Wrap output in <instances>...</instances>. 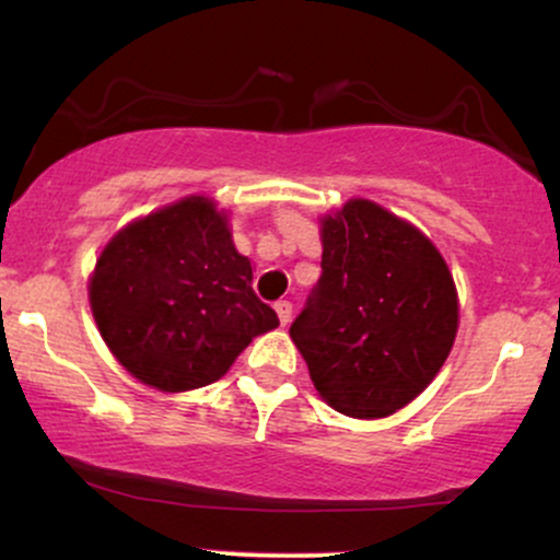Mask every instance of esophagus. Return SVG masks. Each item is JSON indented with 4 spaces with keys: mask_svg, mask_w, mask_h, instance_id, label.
Returning a JSON list of instances; mask_svg holds the SVG:
<instances>
[{
    "mask_svg": "<svg viewBox=\"0 0 560 560\" xmlns=\"http://www.w3.org/2000/svg\"><path fill=\"white\" fill-rule=\"evenodd\" d=\"M273 307H276V316H279V320H281V326H287L289 318H292V302L279 300Z\"/></svg>",
    "mask_w": 560,
    "mask_h": 560,
    "instance_id": "34e87169",
    "label": "esophagus"
}]
</instances>
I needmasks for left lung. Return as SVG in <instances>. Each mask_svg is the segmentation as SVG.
<instances>
[{"mask_svg":"<svg viewBox=\"0 0 560 560\" xmlns=\"http://www.w3.org/2000/svg\"><path fill=\"white\" fill-rule=\"evenodd\" d=\"M320 279L294 324L318 395L352 419L419 397L447 361L458 292L419 229L369 199L320 221Z\"/></svg>","mask_w":560,"mask_h":560,"instance_id":"8db88e82","label":"left lung"}]
</instances>
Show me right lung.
Returning <instances> with one entry per match:
<instances>
[{
    "instance_id": "obj_1",
    "label": "right lung",
    "mask_w": 560,
    "mask_h": 560,
    "mask_svg": "<svg viewBox=\"0 0 560 560\" xmlns=\"http://www.w3.org/2000/svg\"><path fill=\"white\" fill-rule=\"evenodd\" d=\"M249 284L253 266L236 253L226 215L208 197H186L113 236L89 302L128 374L186 392L218 382L253 337L279 326Z\"/></svg>"
}]
</instances>
